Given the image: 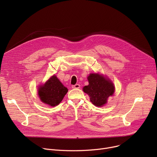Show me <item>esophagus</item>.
I'll use <instances>...</instances> for the list:
<instances>
[{
    "label": "esophagus",
    "instance_id": "obj_1",
    "mask_svg": "<svg viewBox=\"0 0 157 157\" xmlns=\"http://www.w3.org/2000/svg\"><path fill=\"white\" fill-rule=\"evenodd\" d=\"M72 88H80V85L79 84H76V85H72Z\"/></svg>",
    "mask_w": 157,
    "mask_h": 157
}]
</instances>
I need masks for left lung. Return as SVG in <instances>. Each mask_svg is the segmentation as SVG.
<instances>
[{"instance_id": "1", "label": "left lung", "mask_w": 157, "mask_h": 157, "mask_svg": "<svg viewBox=\"0 0 157 157\" xmlns=\"http://www.w3.org/2000/svg\"><path fill=\"white\" fill-rule=\"evenodd\" d=\"M87 78L89 85L83 87V92L89 95L93 104L98 107L103 106L107 103L109 97L114 92L113 83L110 79L98 73L90 74Z\"/></svg>"}]
</instances>
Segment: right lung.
<instances>
[{
    "mask_svg": "<svg viewBox=\"0 0 157 157\" xmlns=\"http://www.w3.org/2000/svg\"><path fill=\"white\" fill-rule=\"evenodd\" d=\"M38 90L40 100L53 107L59 105L68 92V89L55 75L52 76L43 85H40Z\"/></svg>",
    "mask_w": 157,
    "mask_h": 157,
    "instance_id": "1",
    "label": "right lung"
}]
</instances>
